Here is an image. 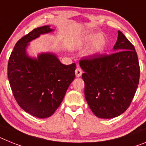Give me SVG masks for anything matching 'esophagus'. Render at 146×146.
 Returning a JSON list of instances; mask_svg holds the SVG:
<instances>
[{"mask_svg":"<svg viewBox=\"0 0 146 146\" xmlns=\"http://www.w3.org/2000/svg\"><path fill=\"white\" fill-rule=\"evenodd\" d=\"M82 73H83L82 70L79 67H78L76 69L75 73H76V77H80L81 76H82Z\"/></svg>","mask_w":146,"mask_h":146,"instance_id":"esophagus-1","label":"esophagus"}]
</instances>
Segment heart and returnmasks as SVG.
<instances>
[{"label": "heart", "instance_id": "1", "mask_svg": "<svg viewBox=\"0 0 146 146\" xmlns=\"http://www.w3.org/2000/svg\"><path fill=\"white\" fill-rule=\"evenodd\" d=\"M90 44V47L88 50V54L90 56H100L107 48V39L97 32L84 34L77 43V46L79 48H84Z\"/></svg>", "mask_w": 146, "mask_h": 146}]
</instances>
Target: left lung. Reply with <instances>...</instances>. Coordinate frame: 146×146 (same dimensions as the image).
<instances>
[{"label": "left lung", "mask_w": 146, "mask_h": 146, "mask_svg": "<svg viewBox=\"0 0 146 146\" xmlns=\"http://www.w3.org/2000/svg\"><path fill=\"white\" fill-rule=\"evenodd\" d=\"M113 53L90 56L79 65L84 73V96L92 112L102 119L117 117L133 100L139 79V64L135 48L118 31Z\"/></svg>", "instance_id": "left-lung-1"}]
</instances>
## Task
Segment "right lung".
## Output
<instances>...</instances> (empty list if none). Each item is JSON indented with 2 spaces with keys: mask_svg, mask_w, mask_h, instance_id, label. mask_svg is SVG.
I'll return each mask as SVG.
<instances>
[{
  "mask_svg": "<svg viewBox=\"0 0 146 146\" xmlns=\"http://www.w3.org/2000/svg\"><path fill=\"white\" fill-rule=\"evenodd\" d=\"M53 30L43 26L24 35L15 44L8 62L9 82L18 105L40 119L53 114L75 79V63L63 64L52 52H41L37 58L27 52L30 41Z\"/></svg>",
  "mask_w": 146,
  "mask_h": 146,
  "instance_id": "1",
  "label": "right lung"
}]
</instances>
